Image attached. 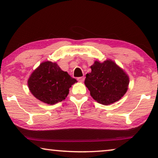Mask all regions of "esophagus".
<instances>
[{
	"instance_id": "1",
	"label": "esophagus",
	"mask_w": 158,
	"mask_h": 158,
	"mask_svg": "<svg viewBox=\"0 0 158 158\" xmlns=\"http://www.w3.org/2000/svg\"><path fill=\"white\" fill-rule=\"evenodd\" d=\"M84 80H85V77H77V81L79 82H83Z\"/></svg>"
}]
</instances>
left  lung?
Segmentation results:
<instances>
[{"mask_svg":"<svg viewBox=\"0 0 158 158\" xmlns=\"http://www.w3.org/2000/svg\"><path fill=\"white\" fill-rule=\"evenodd\" d=\"M90 68L91 73L86 74L85 84L97 102L111 104L126 94L129 77L115 62L110 60L101 63L96 61Z\"/></svg>","mask_w":158,"mask_h":158,"instance_id":"obj_1","label":"left lung"}]
</instances>
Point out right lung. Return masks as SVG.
<instances>
[{
	"label": "right lung",
	"instance_id": "1",
	"mask_svg": "<svg viewBox=\"0 0 158 158\" xmlns=\"http://www.w3.org/2000/svg\"><path fill=\"white\" fill-rule=\"evenodd\" d=\"M77 82L57 63L42 62L28 80L30 91L36 98L47 104L63 101L69 94V88Z\"/></svg>",
	"mask_w": 158,
	"mask_h": 158
}]
</instances>
